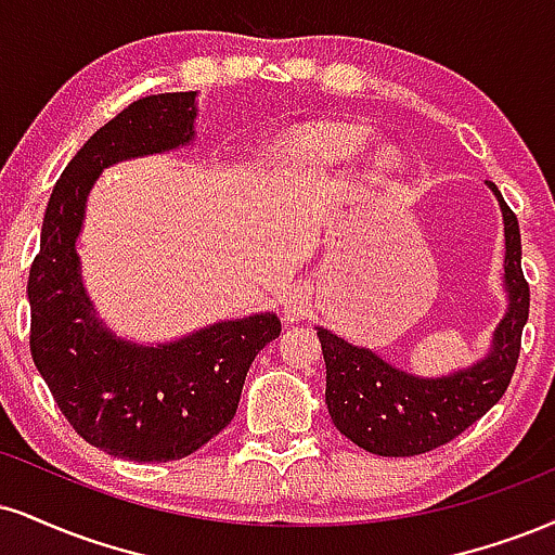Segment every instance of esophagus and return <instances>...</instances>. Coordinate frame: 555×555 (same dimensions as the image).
I'll list each match as a JSON object with an SVG mask.
<instances>
[{"mask_svg":"<svg viewBox=\"0 0 555 555\" xmlns=\"http://www.w3.org/2000/svg\"><path fill=\"white\" fill-rule=\"evenodd\" d=\"M310 315V302H307V295L302 289H289L286 292L282 302V318L284 323H297V320H305Z\"/></svg>","mask_w":555,"mask_h":555,"instance_id":"esophagus-1","label":"esophagus"}]
</instances>
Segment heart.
Listing matches in <instances>:
<instances>
[{"label":"heart","instance_id":"b5f03b06","mask_svg":"<svg viewBox=\"0 0 555 555\" xmlns=\"http://www.w3.org/2000/svg\"><path fill=\"white\" fill-rule=\"evenodd\" d=\"M359 139L353 137L351 131H307V133H299V137L289 139L286 146H295L299 152H310L318 157H325V159H346L353 155V150H357Z\"/></svg>","mask_w":555,"mask_h":555}]
</instances>
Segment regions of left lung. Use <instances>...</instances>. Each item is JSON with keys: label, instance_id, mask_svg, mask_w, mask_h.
I'll list each match as a JSON object with an SVG mask.
<instances>
[{"label": "left lung", "instance_id": "left-lung-1", "mask_svg": "<svg viewBox=\"0 0 555 555\" xmlns=\"http://www.w3.org/2000/svg\"><path fill=\"white\" fill-rule=\"evenodd\" d=\"M504 217L506 312L483 359L439 377H422L385 362L318 325L325 359V403L336 429L372 455L411 457L447 444L499 403L509 387L530 312V286L522 276L519 224L491 180Z\"/></svg>", "mask_w": 555, "mask_h": 555}]
</instances>
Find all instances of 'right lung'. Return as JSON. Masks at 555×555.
Instances as JSON below:
<instances>
[{"label":"right lung","mask_w":555,"mask_h":555,"mask_svg":"<svg viewBox=\"0 0 555 555\" xmlns=\"http://www.w3.org/2000/svg\"><path fill=\"white\" fill-rule=\"evenodd\" d=\"M196 113V92H165L92 133L53 185L30 266L33 362L79 437L133 463L180 460L217 437L235 418L253 359L282 333L273 312H256L137 344L98 318L82 284L77 237L100 172L193 144Z\"/></svg>","instance_id":"obj_1"}]
</instances>
